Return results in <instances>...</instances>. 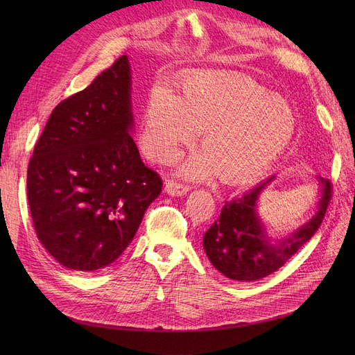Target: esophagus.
<instances>
[{"mask_svg": "<svg viewBox=\"0 0 355 355\" xmlns=\"http://www.w3.org/2000/svg\"><path fill=\"white\" fill-rule=\"evenodd\" d=\"M188 191H189V187L182 184V182H179V180L170 179L166 182V192L170 196H184Z\"/></svg>", "mask_w": 355, "mask_h": 355, "instance_id": "34e87169", "label": "esophagus"}]
</instances>
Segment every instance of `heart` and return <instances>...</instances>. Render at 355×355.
<instances>
[{"instance_id": "heart-1", "label": "heart", "mask_w": 355, "mask_h": 355, "mask_svg": "<svg viewBox=\"0 0 355 355\" xmlns=\"http://www.w3.org/2000/svg\"><path fill=\"white\" fill-rule=\"evenodd\" d=\"M295 127L290 105L253 78L237 72H197L180 80L176 96L166 89L151 92L141 146L146 155L170 161L202 128L204 148L187 161L184 173L192 179L220 173L225 182L241 184L284 151Z\"/></svg>"}]
</instances>
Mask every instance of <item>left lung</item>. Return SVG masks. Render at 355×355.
<instances>
[{"instance_id": "1", "label": "left lung", "mask_w": 355, "mask_h": 355, "mask_svg": "<svg viewBox=\"0 0 355 355\" xmlns=\"http://www.w3.org/2000/svg\"><path fill=\"white\" fill-rule=\"evenodd\" d=\"M274 178H268L239 198L225 201L219 219L204 234L202 245L209 261L231 280L256 282L280 270L311 240L324 219L331 198V184L329 179L318 178L321 198L314 218L290 237L274 244L266 237L263 225L256 213L257 198Z\"/></svg>"}]
</instances>
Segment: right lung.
<instances>
[{"instance_id":"1","label":"right lung","mask_w":355,"mask_h":355,"mask_svg":"<svg viewBox=\"0 0 355 355\" xmlns=\"http://www.w3.org/2000/svg\"><path fill=\"white\" fill-rule=\"evenodd\" d=\"M127 56L53 110L28 166L37 237L67 268L96 271L132 243L163 180L148 168L133 128Z\"/></svg>"}]
</instances>
